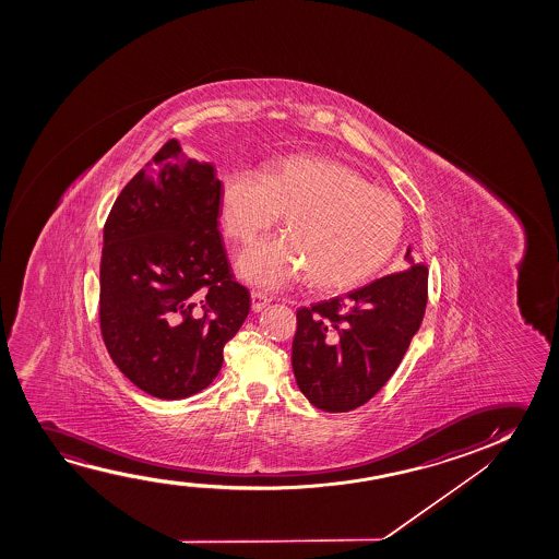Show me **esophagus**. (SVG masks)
<instances>
[{"label":"esophagus","mask_w":559,"mask_h":559,"mask_svg":"<svg viewBox=\"0 0 559 559\" xmlns=\"http://www.w3.org/2000/svg\"><path fill=\"white\" fill-rule=\"evenodd\" d=\"M250 298H252V311H261L263 307L267 306L269 298L263 294V292L260 290H252V294H250Z\"/></svg>","instance_id":"34e87169"}]
</instances>
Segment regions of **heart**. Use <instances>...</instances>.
<instances>
[{
    "label": "heart",
    "mask_w": 559,
    "mask_h": 559,
    "mask_svg": "<svg viewBox=\"0 0 559 559\" xmlns=\"http://www.w3.org/2000/svg\"><path fill=\"white\" fill-rule=\"evenodd\" d=\"M284 214V237L250 246L238 261L252 283L276 288L306 275L319 290H345L374 275L397 248V199L340 162L288 158L261 176L230 169L222 181L225 235L248 245Z\"/></svg>",
    "instance_id": "b5f03b06"
}]
</instances>
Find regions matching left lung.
<instances>
[{"instance_id": "obj_1", "label": "left lung", "mask_w": 559, "mask_h": 559, "mask_svg": "<svg viewBox=\"0 0 559 559\" xmlns=\"http://www.w3.org/2000/svg\"><path fill=\"white\" fill-rule=\"evenodd\" d=\"M345 296L296 313L292 368L301 393L324 413L374 397L405 357L428 304V267L414 263Z\"/></svg>"}]
</instances>
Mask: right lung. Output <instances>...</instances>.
Masks as SVG:
<instances>
[{
    "label": "right lung",
    "instance_id": "add662e5",
    "mask_svg": "<svg viewBox=\"0 0 559 559\" xmlns=\"http://www.w3.org/2000/svg\"><path fill=\"white\" fill-rule=\"evenodd\" d=\"M219 206L214 164L169 139L105 223L100 336L120 372L153 397H191L214 382L250 311L217 230Z\"/></svg>",
    "mask_w": 559,
    "mask_h": 559
}]
</instances>
